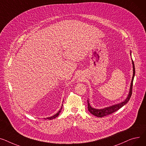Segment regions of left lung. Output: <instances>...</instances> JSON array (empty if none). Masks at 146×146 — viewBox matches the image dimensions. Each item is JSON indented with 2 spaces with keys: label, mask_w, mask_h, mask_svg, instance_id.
<instances>
[{
  "label": "left lung",
  "mask_w": 146,
  "mask_h": 146,
  "mask_svg": "<svg viewBox=\"0 0 146 146\" xmlns=\"http://www.w3.org/2000/svg\"><path fill=\"white\" fill-rule=\"evenodd\" d=\"M132 62H133V78H132V81H131V83L130 92H129V94H128V97L126 98V100L124 101L121 102V103H119V104L114 105L113 106H111V107H107V108H105L104 109H100V110L95 109V108H93L92 107H91V106L89 104L88 101H87L88 109V111L92 114H93L94 115H96L98 117H102L108 115L109 114H112V113L115 112L116 111L118 110L119 108H121L125 104H127L128 101L130 100V99L131 97V95H132L133 80H134V75H135V67H134V61H133V60H132Z\"/></svg>",
  "instance_id": "obj_1"
}]
</instances>
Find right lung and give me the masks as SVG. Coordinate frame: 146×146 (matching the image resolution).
Here are the masks:
<instances>
[{"label":"right lung","mask_w":146,"mask_h":146,"mask_svg":"<svg viewBox=\"0 0 146 146\" xmlns=\"http://www.w3.org/2000/svg\"><path fill=\"white\" fill-rule=\"evenodd\" d=\"M62 107H61V109H60V110L58 111V113H57L56 114H55L54 115H53V116H52V117H50L46 118V119H54V118H56V117H58V115L59 114L60 112H61V110H62ZM45 119H46V118H45Z\"/></svg>","instance_id":"right-lung-1"}]
</instances>
